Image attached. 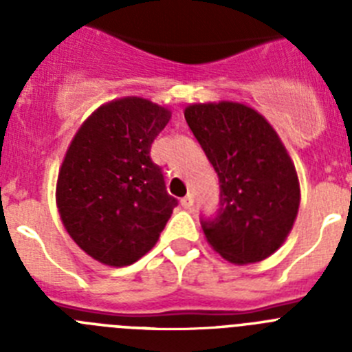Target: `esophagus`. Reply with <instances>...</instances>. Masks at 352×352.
I'll return each mask as SVG.
<instances>
[{
	"mask_svg": "<svg viewBox=\"0 0 352 352\" xmlns=\"http://www.w3.org/2000/svg\"><path fill=\"white\" fill-rule=\"evenodd\" d=\"M192 204H194V197H192V195H186V197L182 199V206L185 208V210H190Z\"/></svg>",
	"mask_w": 352,
	"mask_h": 352,
	"instance_id": "34e87169",
	"label": "esophagus"
}]
</instances>
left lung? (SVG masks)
<instances>
[{"instance_id":"left-lung-1","label":"left lung","mask_w":352,"mask_h":352,"mask_svg":"<svg viewBox=\"0 0 352 352\" xmlns=\"http://www.w3.org/2000/svg\"><path fill=\"white\" fill-rule=\"evenodd\" d=\"M185 120L220 179V210L203 222L208 243L232 264L282 247L300 208L296 167L268 120L239 102L190 104Z\"/></svg>"}]
</instances>
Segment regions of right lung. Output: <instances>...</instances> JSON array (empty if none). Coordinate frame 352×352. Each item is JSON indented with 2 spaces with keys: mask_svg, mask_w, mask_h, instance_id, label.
I'll list each match as a JSON object with an SVG mask.
<instances>
[{
  "mask_svg": "<svg viewBox=\"0 0 352 352\" xmlns=\"http://www.w3.org/2000/svg\"><path fill=\"white\" fill-rule=\"evenodd\" d=\"M169 120V109L148 98H116L93 111L68 146L56 206L70 238L98 263L121 268L141 259L178 204L149 157Z\"/></svg>",
  "mask_w": 352,
  "mask_h": 352,
  "instance_id": "obj_1",
  "label": "right lung"
}]
</instances>
